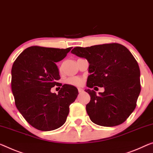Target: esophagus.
<instances>
[{
  "label": "esophagus",
  "mask_w": 153,
  "mask_h": 153,
  "mask_svg": "<svg viewBox=\"0 0 153 153\" xmlns=\"http://www.w3.org/2000/svg\"><path fill=\"white\" fill-rule=\"evenodd\" d=\"M83 90L82 88H78V91H79V93H82V92H83Z\"/></svg>",
  "instance_id": "1"
}]
</instances>
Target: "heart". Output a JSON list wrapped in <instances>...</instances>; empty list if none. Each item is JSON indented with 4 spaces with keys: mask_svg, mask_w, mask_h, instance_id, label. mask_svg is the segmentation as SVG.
Listing matches in <instances>:
<instances>
[{
    "mask_svg": "<svg viewBox=\"0 0 153 153\" xmlns=\"http://www.w3.org/2000/svg\"><path fill=\"white\" fill-rule=\"evenodd\" d=\"M83 82H84L83 79H82L81 77H79V76L71 77V78H69L67 80L68 83L72 85H75V86H81L83 84Z\"/></svg>",
    "mask_w": 153,
    "mask_h": 153,
    "instance_id": "obj_1",
    "label": "heart"
}]
</instances>
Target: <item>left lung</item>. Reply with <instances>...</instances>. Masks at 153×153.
<instances>
[{"instance_id":"1","label":"left lung","mask_w":153,"mask_h":153,"mask_svg":"<svg viewBox=\"0 0 153 153\" xmlns=\"http://www.w3.org/2000/svg\"><path fill=\"white\" fill-rule=\"evenodd\" d=\"M88 61L87 86L104 87V92L85 90L90 96L86 111L94 123L115 126L132 114L141 91L139 65L125 46L117 43L75 47L71 51Z\"/></svg>"}]
</instances>
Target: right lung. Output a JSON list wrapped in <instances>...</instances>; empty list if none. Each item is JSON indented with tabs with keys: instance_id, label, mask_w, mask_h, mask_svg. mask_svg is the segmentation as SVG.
<instances>
[{
	"instance_id": "right-lung-1",
	"label": "right lung",
	"mask_w": 153,
	"mask_h": 153,
	"mask_svg": "<svg viewBox=\"0 0 153 153\" xmlns=\"http://www.w3.org/2000/svg\"><path fill=\"white\" fill-rule=\"evenodd\" d=\"M71 49L30 46L20 54L12 65L11 90L16 106L27 123L39 131L62 126L70 105L78 96V90L67 84L58 85L62 87L58 95L50 91L59 83L56 62L64 59Z\"/></svg>"
}]
</instances>
